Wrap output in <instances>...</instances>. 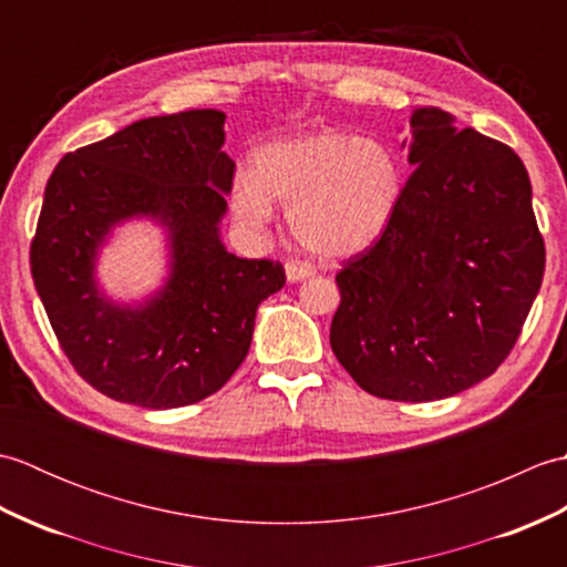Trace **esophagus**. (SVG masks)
Masks as SVG:
<instances>
[{
	"label": "esophagus",
	"mask_w": 567,
	"mask_h": 567,
	"mask_svg": "<svg viewBox=\"0 0 567 567\" xmlns=\"http://www.w3.org/2000/svg\"><path fill=\"white\" fill-rule=\"evenodd\" d=\"M285 275H287V280H290V282H302V280H309V277L315 272H311L309 265L292 260V262L285 265Z\"/></svg>",
	"instance_id": "1"
}]
</instances>
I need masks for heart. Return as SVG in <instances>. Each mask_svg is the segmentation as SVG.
<instances>
[{"label":"heart","mask_w":567,"mask_h":567,"mask_svg":"<svg viewBox=\"0 0 567 567\" xmlns=\"http://www.w3.org/2000/svg\"><path fill=\"white\" fill-rule=\"evenodd\" d=\"M406 185L402 155L382 138L343 131L265 143L231 189L236 221L268 226L275 204L287 207V228L305 250L341 260L368 250L388 231Z\"/></svg>","instance_id":"b5f03b06"}]
</instances>
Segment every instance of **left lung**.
Instances as JSON below:
<instances>
[{
    "mask_svg": "<svg viewBox=\"0 0 567 567\" xmlns=\"http://www.w3.org/2000/svg\"><path fill=\"white\" fill-rule=\"evenodd\" d=\"M453 122L436 106L412 112L402 151L414 173L400 209L378 244L336 275L331 348L382 400H445L489 378L544 280L522 158Z\"/></svg>",
    "mask_w": 567,
    "mask_h": 567,
    "instance_id": "8db88e82",
    "label": "left lung"
}]
</instances>
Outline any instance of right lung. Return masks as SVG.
I'll use <instances>...</instances> for the list:
<instances>
[{
	"instance_id": "1",
	"label": "right lung",
	"mask_w": 567,
	"mask_h": 567,
	"mask_svg": "<svg viewBox=\"0 0 567 567\" xmlns=\"http://www.w3.org/2000/svg\"><path fill=\"white\" fill-rule=\"evenodd\" d=\"M226 114L151 116L68 153L48 179L31 244L35 292L70 363L116 402L175 409L224 388L252 341L262 299L285 268L228 252L234 161L221 151ZM151 220L166 236V277L118 300L99 280L118 227Z\"/></svg>"
}]
</instances>
